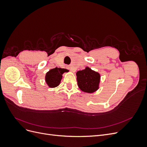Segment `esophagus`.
<instances>
[{
  "label": "esophagus",
  "instance_id": "34e87169",
  "mask_svg": "<svg viewBox=\"0 0 147 147\" xmlns=\"http://www.w3.org/2000/svg\"><path fill=\"white\" fill-rule=\"evenodd\" d=\"M67 69H69V70L71 71V72H74V70L72 69V67H70V66L68 65V66H67Z\"/></svg>",
  "mask_w": 147,
  "mask_h": 147
}]
</instances>
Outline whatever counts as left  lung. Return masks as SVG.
Instances as JSON below:
<instances>
[{
  "label": "left lung",
  "mask_w": 147,
  "mask_h": 147,
  "mask_svg": "<svg viewBox=\"0 0 147 147\" xmlns=\"http://www.w3.org/2000/svg\"><path fill=\"white\" fill-rule=\"evenodd\" d=\"M78 86L80 90L87 93H92L99 89L100 75L88 67L79 70L76 74Z\"/></svg>",
  "instance_id": "left-lung-1"
}]
</instances>
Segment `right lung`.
Returning a JSON list of instances; mask_svg holds the SVG:
<instances>
[{
    "label": "right lung",
    "instance_id": "right-lung-1",
    "mask_svg": "<svg viewBox=\"0 0 147 147\" xmlns=\"http://www.w3.org/2000/svg\"><path fill=\"white\" fill-rule=\"evenodd\" d=\"M67 72L65 69H52L46 74L45 82L50 88H55L59 85L63 78V74Z\"/></svg>",
    "mask_w": 147,
    "mask_h": 147
}]
</instances>
